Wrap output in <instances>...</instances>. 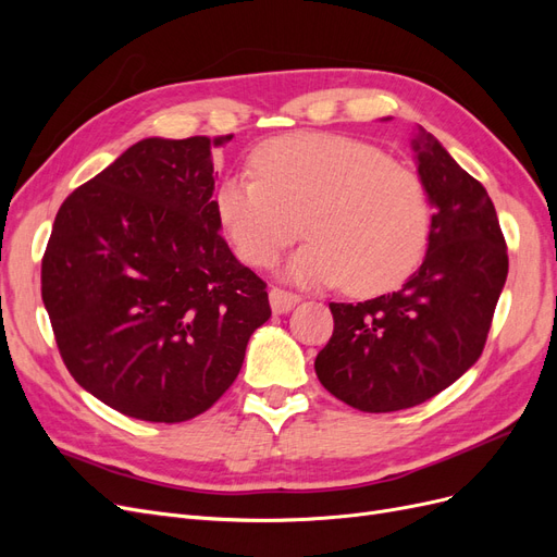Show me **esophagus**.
<instances>
[{
  "label": "esophagus",
  "mask_w": 557,
  "mask_h": 557,
  "mask_svg": "<svg viewBox=\"0 0 557 557\" xmlns=\"http://www.w3.org/2000/svg\"><path fill=\"white\" fill-rule=\"evenodd\" d=\"M301 297L297 293H290L285 288H272L269 290V305H272L274 313H288Z\"/></svg>",
  "instance_id": "1"
}]
</instances>
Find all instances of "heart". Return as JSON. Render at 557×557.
I'll return each mask as SVG.
<instances>
[{"mask_svg":"<svg viewBox=\"0 0 557 557\" xmlns=\"http://www.w3.org/2000/svg\"><path fill=\"white\" fill-rule=\"evenodd\" d=\"M250 164L256 178H225L213 201L246 264H272L305 232L309 242L288 264L293 278L381 295L423 260L432 225L425 183L381 148L295 132L260 144Z\"/></svg>","mask_w":557,"mask_h":557,"instance_id":"heart-1","label":"heart"}]
</instances>
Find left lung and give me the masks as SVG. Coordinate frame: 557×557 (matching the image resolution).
I'll return each mask as SVG.
<instances>
[{
  "label": "left lung",
  "instance_id": "1",
  "mask_svg": "<svg viewBox=\"0 0 557 557\" xmlns=\"http://www.w3.org/2000/svg\"><path fill=\"white\" fill-rule=\"evenodd\" d=\"M434 207L425 260L393 295L336 305L315 374L336 399L367 413L423 404L474 364L491 332L507 242L493 199L425 129L413 139Z\"/></svg>",
  "mask_w": 557,
  "mask_h": 557
}]
</instances>
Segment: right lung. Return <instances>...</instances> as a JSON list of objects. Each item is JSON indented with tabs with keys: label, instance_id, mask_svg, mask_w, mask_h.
<instances>
[{
	"label": "right lung",
	"instance_id": "add662e5",
	"mask_svg": "<svg viewBox=\"0 0 557 557\" xmlns=\"http://www.w3.org/2000/svg\"><path fill=\"white\" fill-rule=\"evenodd\" d=\"M230 139H144L55 215L41 297L60 356L129 418L205 413L272 315L267 283L232 256L215 218L211 150Z\"/></svg>",
	"mask_w": 557,
	"mask_h": 557
}]
</instances>
